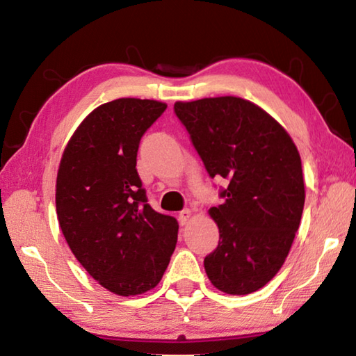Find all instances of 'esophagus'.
Returning <instances> with one entry per match:
<instances>
[{
	"label": "esophagus",
	"mask_w": 356,
	"mask_h": 356,
	"mask_svg": "<svg viewBox=\"0 0 356 356\" xmlns=\"http://www.w3.org/2000/svg\"><path fill=\"white\" fill-rule=\"evenodd\" d=\"M190 216H191V210L190 209H184L182 212L179 213V221L182 222V225H185V222L190 220Z\"/></svg>",
	"instance_id": "1"
}]
</instances>
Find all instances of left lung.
Here are the masks:
<instances>
[{
	"label": "left lung",
	"mask_w": 356,
	"mask_h": 356,
	"mask_svg": "<svg viewBox=\"0 0 356 356\" xmlns=\"http://www.w3.org/2000/svg\"><path fill=\"white\" fill-rule=\"evenodd\" d=\"M174 113L210 177L227 180L209 213L220 229L204 268L221 292L246 295L280 272L305 206L300 154L262 108L240 97L177 102Z\"/></svg>",
	"instance_id": "obj_1"
}]
</instances>
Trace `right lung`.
<instances>
[{"label": "right lung", "instance_id": "right-lung-1", "mask_svg": "<svg viewBox=\"0 0 356 356\" xmlns=\"http://www.w3.org/2000/svg\"><path fill=\"white\" fill-rule=\"evenodd\" d=\"M165 110L141 99L100 105L59 163L56 213L65 242L100 286L122 297L159 284L177 243V220L149 206L136 171L141 138Z\"/></svg>", "mask_w": 356, "mask_h": 356}]
</instances>
